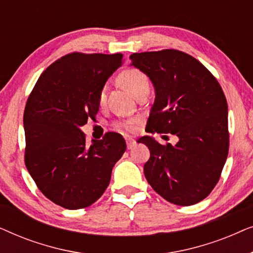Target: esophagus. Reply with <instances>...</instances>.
Listing matches in <instances>:
<instances>
[{"instance_id":"obj_1","label":"esophagus","mask_w":253,"mask_h":253,"mask_svg":"<svg viewBox=\"0 0 253 253\" xmlns=\"http://www.w3.org/2000/svg\"><path fill=\"white\" fill-rule=\"evenodd\" d=\"M134 145H136V141H134L133 139H131V138H129V139H126V146L129 150H131V148L134 147Z\"/></svg>"}]
</instances>
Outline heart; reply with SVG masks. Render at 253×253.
<instances>
[{
    "label": "heart",
    "instance_id": "1",
    "mask_svg": "<svg viewBox=\"0 0 253 253\" xmlns=\"http://www.w3.org/2000/svg\"><path fill=\"white\" fill-rule=\"evenodd\" d=\"M119 82L121 83V85H122L123 87H126L133 96L137 92L141 91V89L148 88V85H150L147 76L145 75L143 71L139 70V69H136V68L126 69V70L121 72L119 76ZM98 100L100 105H103V103H105L106 87L101 88V91L99 92ZM136 123H137L136 119H130L126 121H117V122L114 123V126H115V129L117 130L126 132V131H132L134 127V124Z\"/></svg>",
    "mask_w": 253,
    "mask_h": 253
}]
</instances>
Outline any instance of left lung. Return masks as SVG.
<instances>
[{
	"instance_id": "8db88e82",
	"label": "left lung",
	"mask_w": 253,
	"mask_h": 253,
	"mask_svg": "<svg viewBox=\"0 0 253 253\" xmlns=\"http://www.w3.org/2000/svg\"><path fill=\"white\" fill-rule=\"evenodd\" d=\"M130 60L155 89L147 132L178 138L175 145H162L150 136L138 140L151 153L145 177L167 202L195 205L212 192L228 157V105L222 88L198 60L183 51L134 53Z\"/></svg>"
}]
</instances>
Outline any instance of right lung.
I'll return each mask as SVG.
<instances>
[{
    "mask_svg": "<svg viewBox=\"0 0 253 253\" xmlns=\"http://www.w3.org/2000/svg\"><path fill=\"white\" fill-rule=\"evenodd\" d=\"M122 60L121 53L65 55L41 74L27 99L26 168L40 191L64 209L95 203L126 152L120 133L107 132L88 146L81 130L95 119L99 92Z\"/></svg>",
    "mask_w": 253,
    "mask_h": 253,
    "instance_id": "right-lung-1",
    "label": "right lung"
}]
</instances>
